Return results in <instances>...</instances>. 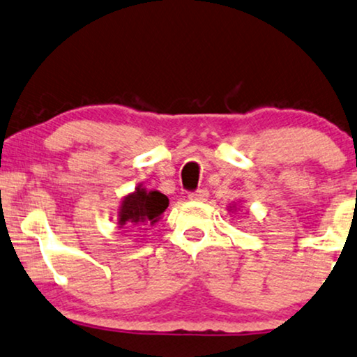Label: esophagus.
<instances>
[{"instance_id":"obj_1","label":"esophagus","mask_w":357,"mask_h":357,"mask_svg":"<svg viewBox=\"0 0 357 357\" xmlns=\"http://www.w3.org/2000/svg\"><path fill=\"white\" fill-rule=\"evenodd\" d=\"M189 199H191V201H207V197H208V191L207 189H197V191H194V192H189V196H188Z\"/></svg>"}]
</instances>
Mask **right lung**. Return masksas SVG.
I'll return each instance as SVG.
<instances>
[{
    "mask_svg": "<svg viewBox=\"0 0 357 357\" xmlns=\"http://www.w3.org/2000/svg\"><path fill=\"white\" fill-rule=\"evenodd\" d=\"M168 197L160 191H146L137 186L134 192L122 199L119 208V228H140L142 225H155L161 218V213L168 207Z\"/></svg>",
    "mask_w": 357,
    "mask_h": 357,
    "instance_id": "obj_1",
    "label": "right lung"
}]
</instances>
